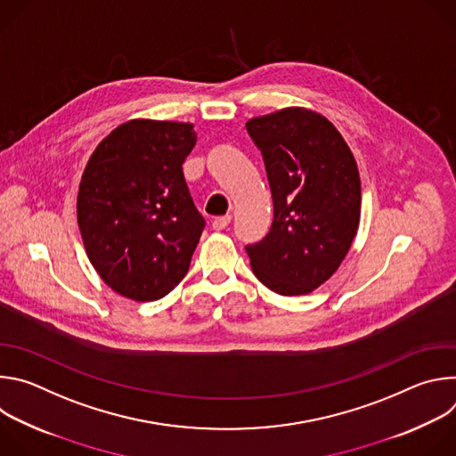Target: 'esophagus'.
Instances as JSON below:
<instances>
[{"instance_id": "esophagus-1", "label": "esophagus", "mask_w": 456, "mask_h": 456, "mask_svg": "<svg viewBox=\"0 0 456 456\" xmlns=\"http://www.w3.org/2000/svg\"><path fill=\"white\" fill-rule=\"evenodd\" d=\"M229 224H231V216H229V215H227V216H220V218H215L213 229H215V231H224Z\"/></svg>"}]
</instances>
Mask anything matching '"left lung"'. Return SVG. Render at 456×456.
<instances>
[{
  "instance_id": "left-lung-1",
  "label": "left lung",
  "mask_w": 456,
  "mask_h": 456,
  "mask_svg": "<svg viewBox=\"0 0 456 456\" xmlns=\"http://www.w3.org/2000/svg\"><path fill=\"white\" fill-rule=\"evenodd\" d=\"M245 127L264 155L274 206L269 234L245 247L252 273L276 294H310L339 269L357 234V162L338 127L306 108H283Z\"/></svg>"
}]
</instances>
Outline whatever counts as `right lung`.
<instances>
[{
    "mask_svg": "<svg viewBox=\"0 0 456 456\" xmlns=\"http://www.w3.org/2000/svg\"><path fill=\"white\" fill-rule=\"evenodd\" d=\"M197 144L189 122L134 118L92 153L77 192L90 264L117 294L155 301L187 274L206 220L182 164Z\"/></svg>",
    "mask_w": 456,
    "mask_h": 456,
    "instance_id": "add662e5",
    "label": "right lung"
}]
</instances>
